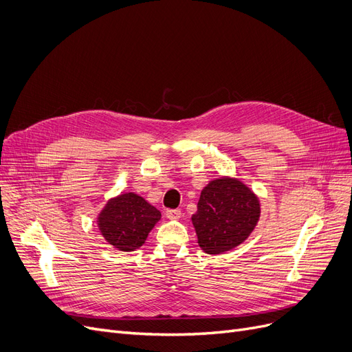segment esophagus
<instances>
[{
  "label": "esophagus",
  "instance_id": "esophagus-1",
  "mask_svg": "<svg viewBox=\"0 0 352 352\" xmlns=\"http://www.w3.org/2000/svg\"><path fill=\"white\" fill-rule=\"evenodd\" d=\"M164 215H166L168 219H179L180 215H182V210H180V209H166Z\"/></svg>",
  "mask_w": 352,
  "mask_h": 352
}]
</instances>
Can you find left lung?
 Segmentation results:
<instances>
[{"label":"left lung","mask_w":352,"mask_h":352,"mask_svg":"<svg viewBox=\"0 0 352 352\" xmlns=\"http://www.w3.org/2000/svg\"><path fill=\"white\" fill-rule=\"evenodd\" d=\"M260 201L240 179L223 176L202 189L192 223L206 254H222L243 244L260 219Z\"/></svg>","instance_id":"1"}]
</instances>
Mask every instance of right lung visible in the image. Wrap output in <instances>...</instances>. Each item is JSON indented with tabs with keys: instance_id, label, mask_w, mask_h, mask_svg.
Wrapping results in <instances>:
<instances>
[{
	"instance_id": "1",
	"label": "right lung",
	"mask_w": 352,
	"mask_h": 352,
	"mask_svg": "<svg viewBox=\"0 0 352 352\" xmlns=\"http://www.w3.org/2000/svg\"><path fill=\"white\" fill-rule=\"evenodd\" d=\"M162 218L160 210L142 196L129 192L109 199L98 215V228L105 241L121 251L142 247Z\"/></svg>"
}]
</instances>
